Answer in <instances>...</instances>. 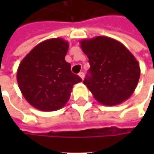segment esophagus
<instances>
[{
	"label": "esophagus",
	"instance_id": "34e87169",
	"mask_svg": "<svg viewBox=\"0 0 154 154\" xmlns=\"http://www.w3.org/2000/svg\"><path fill=\"white\" fill-rule=\"evenodd\" d=\"M79 76H80L82 80H83V79H84V77H85V74H84L83 72H80V74H79Z\"/></svg>",
	"mask_w": 154,
	"mask_h": 154
}]
</instances>
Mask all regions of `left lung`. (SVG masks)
Here are the masks:
<instances>
[{
    "label": "left lung",
    "instance_id": "obj_1",
    "mask_svg": "<svg viewBox=\"0 0 154 154\" xmlns=\"http://www.w3.org/2000/svg\"><path fill=\"white\" fill-rule=\"evenodd\" d=\"M80 44L90 63L83 83L95 99L112 106L130 98L140 75L133 54L119 41L104 36L82 39Z\"/></svg>",
    "mask_w": 154,
    "mask_h": 154
}]
</instances>
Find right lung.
<instances>
[{
  "instance_id": "obj_1",
  "label": "right lung",
  "mask_w": 154,
  "mask_h": 154,
  "mask_svg": "<svg viewBox=\"0 0 154 154\" xmlns=\"http://www.w3.org/2000/svg\"><path fill=\"white\" fill-rule=\"evenodd\" d=\"M68 47V41L61 38L48 39L35 46L20 63L18 85L34 108L42 111L62 109L74 85L82 81L65 61Z\"/></svg>"
}]
</instances>
